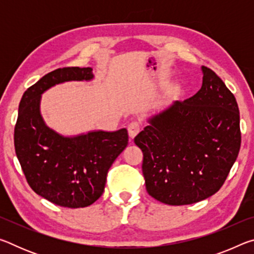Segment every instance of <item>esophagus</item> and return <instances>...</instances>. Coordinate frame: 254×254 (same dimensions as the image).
I'll use <instances>...</instances> for the list:
<instances>
[{"mask_svg": "<svg viewBox=\"0 0 254 254\" xmlns=\"http://www.w3.org/2000/svg\"><path fill=\"white\" fill-rule=\"evenodd\" d=\"M140 128H141V127H140L139 122H136V121L131 122V123L127 126L128 135H130L131 137H134V136L137 134V133L140 132Z\"/></svg>", "mask_w": 254, "mask_h": 254, "instance_id": "obj_1", "label": "esophagus"}]
</instances>
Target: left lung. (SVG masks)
Masks as SVG:
<instances>
[{
    "mask_svg": "<svg viewBox=\"0 0 254 254\" xmlns=\"http://www.w3.org/2000/svg\"><path fill=\"white\" fill-rule=\"evenodd\" d=\"M201 70L199 91L149 119L134 137L148 194L163 204L189 205L214 195L240 151L235 97L212 69Z\"/></svg>",
    "mask_w": 254,
    "mask_h": 254,
    "instance_id": "obj_1",
    "label": "left lung"
}]
</instances>
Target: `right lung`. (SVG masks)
Wrapping results in <instances>:
<instances>
[{
  "label": "right lung",
  "mask_w": 254,
  "mask_h": 254,
  "mask_svg": "<svg viewBox=\"0 0 254 254\" xmlns=\"http://www.w3.org/2000/svg\"><path fill=\"white\" fill-rule=\"evenodd\" d=\"M92 68H58L24 92L14 127V148L29 186L58 206L92 205L104 191L112 163L127 145V128L64 136L46 126L40 114L41 94L69 80H91Z\"/></svg>",
  "instance_id": "obj_1"
}]
</instances>
